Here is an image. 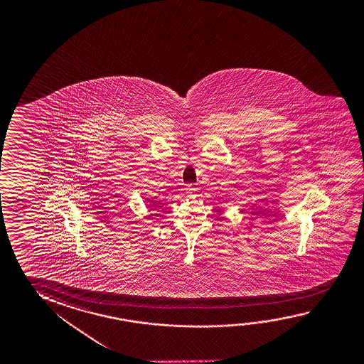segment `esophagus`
Listing matches in <instances>:
<instances>
[{
	"label": "esophagus",
	"mask_w": 364,
	"mask_h": 364,
	"mask_svg": "<svg viewBox=\"0 0 364 364\" xmlns=\"http://www.w3.org/2000/svg\"><path fill=\"white\" fill-rule=\"evenodd\" d=\"M185 191H186V194H189V196H193V194L196 193V188H194L193 185H186Z\"/></svg>",
	"instance_id": "34e87169"
}]
</instances>
